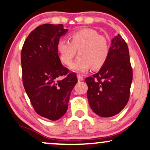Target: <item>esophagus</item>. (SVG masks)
<instances>
[{"label": "esophagus", "mask_w": 150, "mask_h": 150, "mask_svg": "<svg viewBox=\"0 0 150 150\" xmlns=\"http://www.w3.org/2000/svg\"><path fill=\"white\" fill-rule=\"evenodd\" d=\"M77 80H78V81H82L84 80L83 76H82V75H81L80 74H77Z\"/></svg>", "instance_id": "obj_1"}]
</instances>
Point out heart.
<instances>
[{"instance_id": "obj_1", "label": "heart", "mask_w": 150, "mask_h": 150, "mask_svg": "<svg viewBox=\"0 0 150 150\" xmlns=\"http://www.w3.org/2000/svg\"><path fill=\"white\" fill-rule=\"evenodd\" d=\"M60 59L65 65H70L78 51L80 56L71 65L74 71L85 73L91 68L99 69L107 60L109 43L107 38L92 29H82L70 35V42L60 39L57 44Z\"/></svg>"}]
</instances>
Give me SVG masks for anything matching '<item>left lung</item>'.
Wrapping results in <instances>:
<instances>
[{
  "mask_svg": "<svg viewBox=\"0 0 150 150\" xmlns=\"http://www.w3.org/2000/svg\"><path fill=\"white\" fill-rule=\"evenodd\" d=\"M132 69L128 47L120 34L111 41L106 63L97 73L85 79L89 106L101 117H111L124 108L130 97Z\"/></svg>",
  "mask_w": 150,
  "mask_h": 150,
  "instance_id": "left-lung-1",
  "label": "left lung"
}]
</instances>
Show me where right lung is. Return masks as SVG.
I'll use <instances>...</instances> for the list:
<instances>
[{"label": "right lung", "mask_w": 150, "mask_h": 150, "mask_svg": "<svg viewBox=\"0 0 150 150\" xmlns=\"http://www.w3.org/2000/svg\"><path fill=\"white\" fill-rule=\"evenodd\" d=\"M68 31L63 25H40L29 34L22 49L25 92L36 112L51 120H58L66 112L77 82L75 73H69L58 54V41Z\"/></svg>", "instance_id": "obj_1"}]
</instances>
